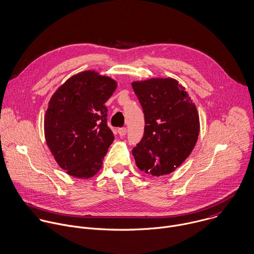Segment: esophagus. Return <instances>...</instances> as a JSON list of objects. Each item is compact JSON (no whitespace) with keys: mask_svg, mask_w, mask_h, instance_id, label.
<instances>
[{"mask_svg":"<svg viewBox=\"0 0 254 254\" xmlns=\"http://www.w3.org/2000/svg\"><path fill=\"white\" fill-rule=\"evenodd\" d=\"M117 132H118L119 136L123 137V136H125V135H126V133H127V129H126L125 127H124V128H119V129L117 130Z\"/></svg>","mask_w":254,"mask_h":254,"instance_id":"esophagus-1","label":"esophagus"}]
</instances>
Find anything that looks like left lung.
Masks as SVG:
<instances>
[{
  "label": "left lung",
  "mask_w": 254,
  "mask_h": 254,
  "mask_svg": "<svg viewBox=\"0 0 254 254\" xmlns=\"http://www.w3.org/2000/svg\"><path fill=\"white\" fill-rule=\"evenodd\" d=\"M145 116L144 135L132 150L137 167L153 176L172 173L191 153L199 132L195 105L173 78L132 83Z\"/></svg>",
  "instance_id": "obj_1"
}]
</instances>
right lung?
I'll return each mask as SVG.
<instances>
[{"label":"right lung","instance_id":"obj_1","mask_svg":"<svg viewBox=\"0 0 254 254\" xmlns=\"http://www.w3.org/2000/svg\"><path fill=\"white\" fill-rule=\"evenodd\" d=\"M117 82L93 70L68 78L52 96L45 116L47 144L62 169L80 179L102 167L114 141L105 102Z\"/></svg>","mask_w":254,"mask_h":254}]
</instances>
